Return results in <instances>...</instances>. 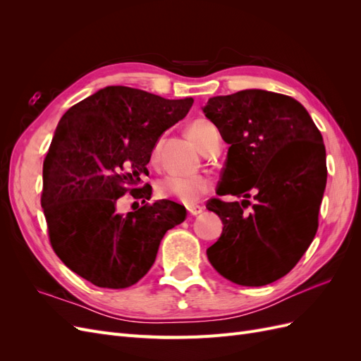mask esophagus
<instances>
[{
    "label": "esophagus",
    "mask_w": 361,
    "mask_h": 361,
    "mask_svg": "<svg viewBox=\"0 0 361 361\" xmlns=\"http://www.w3.org/2000/svg\"><path fill=\"white\" fill-rule=\"evenodd\" d=\"M203 211H204L203 206H199V204L188 206V214H190L191 216H197V215H200Z\"/></svg>",
    "instance_id": "1"
}]
</instances>
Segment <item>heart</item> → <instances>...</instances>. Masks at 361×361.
Here are the masks:
<instances>
[{"mask_svg":"<svg viewBox=\"0 0 361 361\" xmlns=\"http://www.w3.org/2000/svg\"><path fill=\"white\" fill-rule=\"evenodd\" d=\"M188 134L194 145L204 152L218 137V130L211 122L200 118L190 125ZM159 147L161 141H157L150 154L152 162L158 161ZM155 190L161 199H174L183 204H194L211 192L212 180L204 174H169L157 182Z\"/></svg>","mask_w":361,"mask_h":361,"instance_id":"b5f03b06","label":"heart"}]
</instances>
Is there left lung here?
Returning a JSON list of instances; mask_svg holds the SVG:
<instances>
[{"label":"left lung","instance_id":"1","mask_svg":"<svg viewBox=\"0 0 361 361\" xmlns=\"http://www.w3.org/2000/svg\"><path fill=\"white\" fill-rule=\"evenodd\" d=\"M203 111L231 145L216 194L243 197L207 202L224 224L207 259L236 285H269L298 264L318 232L326 183L322 135L305 108L280 93L215 96Z\"/></svg>","mask_w":361,"mask_h":361}]
</instances>
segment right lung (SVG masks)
<instances>
[{"mask_svg":"<svg viewBox=\"0 0 361 361\" xmlns=\"http://www.w3.org/2000/svg\"><path fill=\"white\" fill-rule=\"evenodd\" d=\"M192 102L111 85L71 106L59 122L43 161L40 203L52 250L94 286L135 285L154 265L162 236L187 218L174 202L149 203L152 187L141 185V176L159 135ZM126 192L145 204L118 214Z\"/></svg>","mask_w":361,"mask_h":361,"instance_id":"right-lung-1","label":"right lung"}]
</instances>
